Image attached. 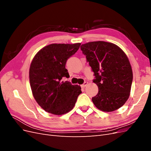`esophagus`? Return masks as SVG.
I'll return each mask as SVG.
<instances>
[{"instance_id":"1","label":"esophagus","mask_w":151,"mask_h":151,"mask_svg":"<svg viewBox=\"0 0 151 151\" xmlns=\"http://www.w3.org/2000/svg\"><path fill=\"white\" fill-rule=\"evenodd\" d=\"M88 82H84V83L83 84H81V88H85V87L87 86V85H88Z\"/></svg>"}]
</instances>
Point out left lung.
Returning <instances> with one entry per match:
<instances>
[{
    "label": "left lung",
    "mask_w": 151,
    "mask_h": 151,
    "mask_svg": "<svg viewBox=\"0 0 151 151\" xmlns=\"http://www.w3.org/2000/svg\"><path fill=\"white\" fill-rule=\"evenodd\" d=\"M81 50L98 87L97 95L92 98L96 107L106 112L122 107L129 97L133 80L126 54L117 45L101 41L82 45Z\"/></svg>",
    "instance_id": "left-lung-1"
}]
</instances>
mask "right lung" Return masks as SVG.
Returning <instances> with one entry per match:
<instances>
[{"instance_id": "obj_1", "label": "right lung", "mask_w": 151, "mask_h": 151, "mask_svg": "<svg viewBox=\"0 0 151 151\" xmlns=\"http://www.w3.org/2000/svg\"><path fill=\"white\" fill-rule=\"evenodd\" d=\"M81 43L51 44L36 55L29 68L33 95L45 111L60 115L74 108L82 93L81 87L72 85L65 68L67 60L79 50Z\"/></svg>"}]
</instances>
